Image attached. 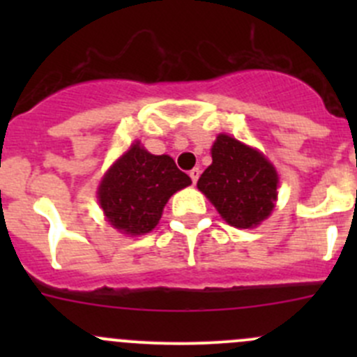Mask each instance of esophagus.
<instances>
[{
  "instance_id": "esophagus-1",
  "label": "esophagus",
  "mask_w": 357,
  "mask_h": 357,
  "mask_svg": "<svg viewBox=\"0 0 357 357\" xmlns=\"http://www.w3.org/2000/svg\"><path fill=\"white\" fill-rule=\"evenodd\" d=\"M190 178H192L193 183L199 181V178H200V169H199V167H193L192 171H190Z\"/></svg>"
}]
</instances>
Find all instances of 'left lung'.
Here are the masks:
<instances>
[{"label": "left lung", "instance_id": "obj_1", "mask_svg": "<svg viewBox=\"0 0 357 357\" xmlns=\"http://www.w3.org/2000/svg\"><path fill=\"white\" fill-rule=\"evenodd\" d=\"M226 222L252 228L271 214L278 174L264 155L228 135L212 146V164L197 183Z\"/></svg>", "mask_w": 357, "mask_h": 357}]
</instances>
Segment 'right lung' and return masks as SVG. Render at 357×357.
<instances>
[{"label":"right lung","mask_w":357,"mask_h":357,"mask_svg":"<svg viewBox=\"0 0 357 357\" xmlns=\"http://www.w3.org/2000/svg\"><path fill=\"white\" fill-rule=\"evenodd\" d=\"M192 183L169 155H152L135 143L103 178L98 199L114 228L128 235L152 231L169 197Z\"/></svg>","instance_id":"1"}]
</instances>
